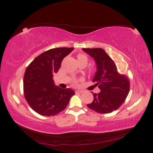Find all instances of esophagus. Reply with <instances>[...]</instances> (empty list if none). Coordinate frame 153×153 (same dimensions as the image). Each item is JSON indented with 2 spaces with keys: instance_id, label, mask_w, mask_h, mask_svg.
<instances>
[{
  "instance_id": "esophagus-1",
  "label": "esophagus",
  "mask_w": 153,
  "mask_h": 153,
  "mask_svg": "<svg viewBox=\"0 0 153 153\" xmlns=\"http://www.w3.org/2000/svg\"><path fill=\"white\" fill-rule=\"evenodd\" d=\"M83 91H82V90H77V91H76V93H83Z\"/></svg>"
}]
</instances>
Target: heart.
<instances>
[{"label": "heart", "instance_id": "obj_1", "mask_svg": "<svg viewBox=\"0 0 153 153\" xmlns=\"http://www.w3.org/2000/svg\"><path fill=\"white\" fill-rule=\"evenodd\" d=\"M77 61L79 62H82V61H85L86 62H88V58L86 55H84L83 54H79L77 55ZM77 80H74V84H77Z\"/></svg>", "mask_w": 153, "mask_h": 153}]
</instances>
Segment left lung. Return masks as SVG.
Returning <instances> with one entry per match:
<instances>
[{
	"instance_id": "8db88e82",
	"label": "left lung",
	"mask_w": 153,
	"mask_h": 153,
	"mask_svg": "<svg viewBox=\"0 0 153 153\" xmlns=\"http://www.w3.org/2000/svg\"><path fill=\"white\" fill-rule=\"evenodd\" d=\"M82 50L95 60L97 71L93 82L101 90L100 93H93V102L87 106L100 114L112 112L120 108L127 98L130 88L129 79L118 72L114 60L102 48Z\"/></svg>"
}]
</instances>
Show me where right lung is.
Masks as SVG:
<instances>
[{
	"mask_svg": "<svg viewBox=\"0 0 153 153\" xmlns=\"http://www.w3.org/2000/svg\"><path fill=\"white\" fill-rule=\"evenodd\" d=\"M74 50V48H57L47 50L26 68L23 80L24 97L39 114H58L66 108L75 94L71 88L56 86L53 79V75L59 71L62 60Z\"/></svg>",
	"mask_w": 153,
	"mask_h": 153,
	"instance_id": "add662e5",
	"label": "right lung"
}]
</instances>
